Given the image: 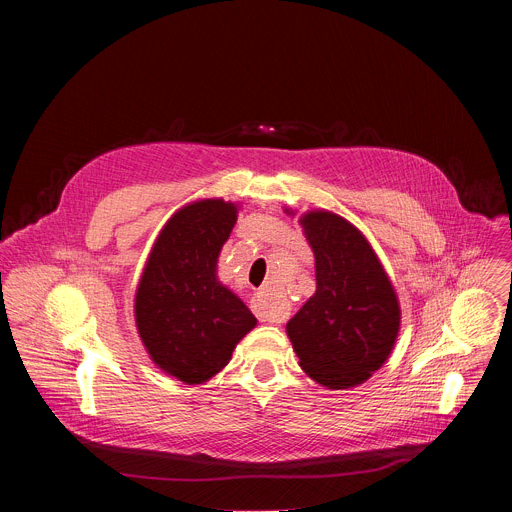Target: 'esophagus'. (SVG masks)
<instances>
[{
  "label": "esophagus",
  "instance_id": "1",
  "mask_svg": "<svg viewBox=\"0 0 512 512\" xmlns=\"http://www.w3.org/2000/svg\"><path fill=\"white\" fill-rule=\"evenodd\" d=\"M251 308L255 312V316L261 322H271V324H281L285 320V312L271 300V294L267 289L257 291L251 300Z\"/></svg>",
  "mask_w": 512,
  "mask_h": 512
}]
</instances>
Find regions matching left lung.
I'll list each match as a JSON object with an SVG mask.
<instances>
[{
	"label": "left lung",
	"mask_w": 512,
	"mask_h": 512,
	"mask_svg": "<svg viewBox=\"0 0 512 512\" xmlns=\"http://www.w3.org/2000/svg\"><path fill=\"white\" fill-rule=\"evenodd\" d=\"M300 225L316 257V294L285 332L310 379L350 389L371 379L395 346L397 291L367 237L346 218L310 210Z\"/></svg>",
	"instance_id": "obj_1"
}]
</instances>
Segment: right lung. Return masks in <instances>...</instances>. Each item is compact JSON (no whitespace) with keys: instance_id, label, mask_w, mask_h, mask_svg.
Here are the masks:
<instances>
[{"instance_id":"right-lung-1","label":"right lung","mask_w":512,"mask_h":512,"mask_svg":"<svg viewBox=\"0 0 512 512\" xmlns=\"http://www.w3.org/2000/svg\"><path fill=\"white\" fill-rule=\"evenodd\" d=\"M239 204L204 198L176 210L160 231L135 291V326L166 375L202 385L221 373L257 326L251 310L216 277V261Z\"/></svg>"}]
</instances>
